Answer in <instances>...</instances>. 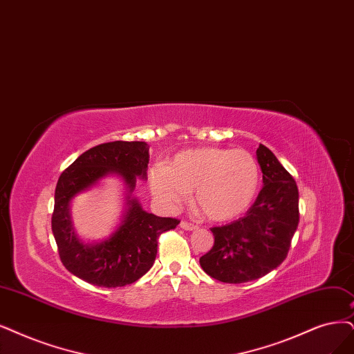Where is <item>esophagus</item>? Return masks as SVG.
I'll return each instance as SVG.
<instances>
[{
	"label": "esophagus",
	"instance_id": "34e87169",
	"mask_svg": "<svg viewBox=\"0 0 354 354\" xmlns=\"http://www.w3.org/2000/svg\"><path fill=\"white\" fill-rule=\"evenodd\" d=\"M180 227L184 229V230H195V229H198V226H197V225L189 223V221H185V220H182V221H180Z\"/></svg>",
	"mask_w": 354,
	"mask_h": 354
}]
</instances>
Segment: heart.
<instances>
[{"mask_svg": "<svg viewBox=\"0 0 354 354\" xmlns=\"http://www.w3.org/2000/svg\"><path fill=\"white\" fill-rule=\"evenodd\" d=\"M151 191L167 207H178L194 189V204L210 220H229L251 205L259 167L246 150L205 147L176 154L151 170Z\"/></svg>", "mask_w": 354, "mask_h": 354, "instance_id": "1", "label": "heart"}]
</instances>
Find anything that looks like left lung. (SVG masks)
<instances>
[{"label":"left lung","instance_id":"1","mask_svg":"<svg viewBox=\"0 0 354 354\" xmlns=\"http://www.w3.org/2000/svg\"><path fill=\"white\" fill-rule=\"evenodd\" d=\"M264 187L243 217L212 227L214 245L200 258L208 276L230 284L252 281L277 268L299 225V191L293 176L263 144L257 149Z\"/></svg>","mask_w":354,"mask_h":354}]
</instances>
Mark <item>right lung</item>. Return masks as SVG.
<instances>
[{
    "label": "right lung",
    "mask_w": 354,
    "mask_h": 354,
    "mask_svg": "<svg viewBox=\"0 0 354 354\" xmlns=\"http://www.w3.org/2000/svg\"><path fill=\"white\" fill-rule=\"evenodd\" d=\"M147 165V142L111 141L84 151L61 174L55 188L52 233L61 263L78 279L108 289L137 281L151 268L160 234L179 225L178 218L157 217L144 212L137 200H129L122 225L109 239L84 245L74 234L68 205L75 194L109 174L122 176L133 191L137 176L146 179Z\"/></svg>",
    "instance_id": "right-lung-1"
}]
</instances>
